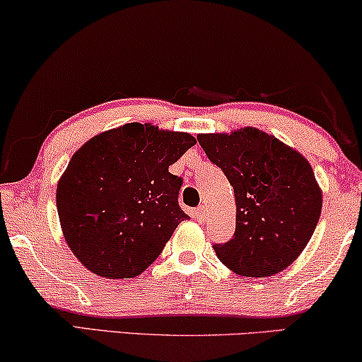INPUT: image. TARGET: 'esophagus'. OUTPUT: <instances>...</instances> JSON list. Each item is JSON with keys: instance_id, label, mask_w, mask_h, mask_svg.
Wrapping results in <instances>:
<instances>
[{"instance_id": "esophagus-1", "label": "esophagus", "mask_w": 362, "mask_h": 362, "mask_svg": "<svg viewBox=\"0 0 362 362\" xmlns=\"http://www.w3.org/2000/svg\"><path fill=\"white\" fill-rule=\"evenodd\" d=\"M194 217H196V221H199V222L204 221V217H206V207H204V206L197 207V209L194 211Z\"/></svg>"}]
</instances>
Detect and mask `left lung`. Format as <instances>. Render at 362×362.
Segmentation results:
<instances>
[{"label": "left lung", "instance_id": "1", "mask_svg": "<svg viewBox=\"0 0 362 362\" xmlns=\"http://www.w3.org/2000/svg\"><path fill=\"white\" fill-rule=\"evenodd\" d=\"M197 141L235 194V232L214 245L219 260L244 276L285 270L320 221L323 201L310 163L257 128L199 135Z\"/></svg>", "mask_w": 362, "mask_h": 362}]
</instances>
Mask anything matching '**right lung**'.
Returning <instances> with one entry per match:
<instances>
[{
    "label": "right lung",
    "instance_id": "1",
    "mask_svg": "<svg viewBox=\"0 0 362 362\" xmlns=\"http://www.w3.org/2000/svg\"><path fill=\"white\" fill-rule=\"evenodd\" d=\"M196 140L127 123L88 140L57 185L64 237L83 267L132 279L150 267L181 221L180 176L168 171Z\"/></svg>",
    "mask_w": 362,
    "mask_h": 362
}]
</instances>
